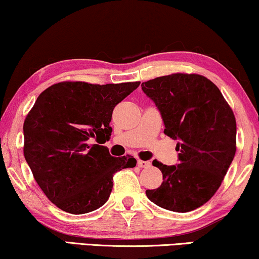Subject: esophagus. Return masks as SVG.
Segmentation results:
<instances>
[{"instance_id":"1","label":"esophagus","mask_w":259,"mask_h":259,"mask_svg":"<svg viewBox=\"0 0 259 259\" xmlns=\"http://www.w3.org/2000/svg\"><path fill=\"white\" fill-rule=\"evenodd\" d=\"M137 165L140 167H149L150 166V162L149 161H142V159H138Z\"/></svg>"}]
</instances>
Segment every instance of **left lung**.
<instances>
[{
    "label": "left lung",
    "mask_w": 259,
    "mask_h": 259,
    "mask_svg": "<svg viewBox=\"0 0 259 259\" xmlns=\"http://www.w3.org/2000/svg\"><path fill=\"white\" fill-rule=\"evenodd\" d=\"M177 141L178 164L152 162L163 183L147 190L156 205L175 212L202 206L221 187L236 154V118L220 89L197 74H171L142 83Z\"/></svg>",
    "instance_id": "1"
}]
</instances>
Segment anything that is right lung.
Here are the masks:
<instances>
[{"mask_svg":"<svg viewBox=\"0 0 259 259\" xmlns=\"http://www.w3.org/2000/svg\"><path fill=\"white\" fill-rule=\"evenodd\" d=\"M141 82L90 84L61 82L47 88L24 119L23 154L35 181L65 212L88 213L108 201L115 172L136 166L133 156L114 157L112 110Z\"/></svg>","mask_w":259,"mask_h":259,"instance_id":"obj_1","label":"right lung"}]
</instances>
